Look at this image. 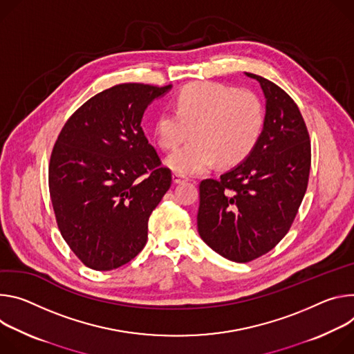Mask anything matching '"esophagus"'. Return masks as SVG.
<instances>
[{"instance_id":"obj_1","label":"esophagus","mask_w":354,"mask_h":354,"mask_svg":"<svg viewBox=\"0 0 354 354\" xmlns=\"http://www.w3.org/2000/svg\"><path fill=\"white\" fill-rule=\"evenodd\" d=\"M188 178L187 177H184L183 174H180V173H174L173 174V183L174 184H181V183H184V181H187Z\"/></svg>"}]
</instances>
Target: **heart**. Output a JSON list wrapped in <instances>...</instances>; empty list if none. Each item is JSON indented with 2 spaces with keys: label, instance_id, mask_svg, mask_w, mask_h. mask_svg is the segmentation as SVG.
<instances>
[{
  "label": "heart",
  "instance_id": "obj_1",
  "mask_svg": "<svg viewBox=\"0 0 354 354\" xmlns=\"http://www.w3.org/2000/svg\"><path fill=\"white\" fill-rule=\"evenodd\" d=\"M264 125L260 98L249 90L198 82L176 97V111L157 115L153 133L165 150L185 139L194 140L173 151L166 165L180 174H198L216 162L236 166L256 147Z\"/></svg>",
  "mask_w": 354,
  "mask_h": 354
}]
</instances>
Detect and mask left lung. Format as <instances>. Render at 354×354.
<instances>
[{
  "mask_svg": "<svg viewBox=\"0 0 354 354\" xmlns=\"http://www.w3.org/2000/svg\"><path fill=\"white\" fill-rule=\"evenodd\" d=\"M264 125L253 151L218 180L200 184L197 215L201 239L222 257L252 261L276 246L290 230L306 191L310 142L294 100L267 78Z\"/></svg>",
  "mask_w": 354,
  "mask_h": 354,
  "instance_id": "8db88e82",
  "label": "left lung"
}]
</instances>
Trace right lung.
Returning a JSON list of instances; mask_svg holds the SVG:
<instances>
[{
  "label": "right lung",
  "instance_id": "add662e5",
  "mask_svg": "<svg viewBox=\"0 0 354 354\" xmlns=\"http://www.w3.org/2000/svg\"><path fill=\"white\" fill-rule=\"evenodd\" d=\"M170 86H113L64 124L49 165V191L66 243L87 267L108 271L136 257L147 222L171 185V171L140 127Z\"/></svg>",
  "mask_w": 354,
  "mask_h": 354
}]
</instances>
